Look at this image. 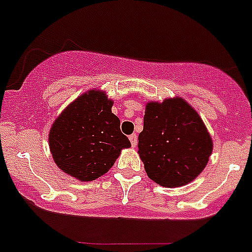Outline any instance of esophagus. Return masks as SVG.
<instances>
[{
  "mask_svg": "<svg viewBox=\"0 0 252 252\" xmlns=\"http://www.w3.org/2000/svg\"><path fill=\"white\" fill-rule=\"evenodd\" d=\"M129 140H130V144L133 145V147H135L138 143V135L137 134H131V135H129Z\"/></svg>",
  "mask_w": 252,
  "mask_h": 252,
  "instance_id": "esophagus-1",
  "label": "esophagus"
}]
</instances>
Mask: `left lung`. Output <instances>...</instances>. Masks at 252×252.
I'll list each match as a JSON object with an SVG mask.
<instances>
[{"instance_id": "1", "label": "left lung", "mask_w": 252, "mask_h": 252, "mask_svg": "<svg viewBox=\"0 0 252 252\" xmlns=\"http://www.w3.org/2000/svg\"><path fill=\"white\" fill-rule=\"evenodd\" d=\"M138 140L148 176L166 188L192 182L213 152V139L203 119L180 97L147 103Z\"/></svg>"}]
</instances>
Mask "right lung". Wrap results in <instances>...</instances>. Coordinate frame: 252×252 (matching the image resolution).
Here are the masks:
<instances>
[{
  "mask_svg": "<svg viewBox=\"0 0 252 252\" xmlns=\"http://www.w3.org/2000/svg\"><path fill=\"white\" fill-rule=\"evenodd\" d=\"M112 107L104 91L91 89L53 122L49 150L61 170L81 182H92L112 168L122 149L130 147Z\"/></svg>",
  "mask_w": 252,
  "mask_h": 252,
  "instance_id": "obj_1",
  "label": "right lung"
}]
</instances>
